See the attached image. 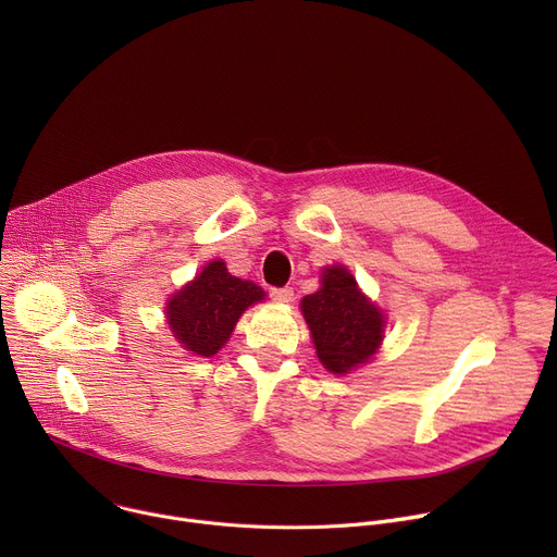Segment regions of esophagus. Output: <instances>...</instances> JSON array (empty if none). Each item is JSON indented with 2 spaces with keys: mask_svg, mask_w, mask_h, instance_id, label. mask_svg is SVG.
I'll list each match as a JSON object with an SVG mask.
<instances>
[{
  "mask_svg": "<svg viewBox=\"0 0 557 557\" xmlns=\"http://www.w3.org/2000/svg\"><path fill=\"white\" fill-rule=\"evenodd\" d=\"M293 288L290 286H280V288H271V297L275 299V301H280V304H288V301H293Z\"/></svg>",
  "mask_w": 557,
  "mask_h": 557,
  "instance_id": "1",
  "label": "esophagus"
}]
</instances>
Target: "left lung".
Masks as SVG:
<instances>
[{
	"instance_id": "8db88e82",
	"label": "left lung",
	"mask_w": 557,
	"mask_h": 557,
	"mask_svg": "<svg viewBox=\"0 0 557 557\" xmlns=\"http://www.w3.org/2000/svg\"><path fill=\"white\" fill-rule=\"evenodd\" d=\"M317 357L344 374L366 363L383 339V314L357 288L355 277L344 267L324 269L322 288L301 299Z\"/></svg>"
}]
</instances>
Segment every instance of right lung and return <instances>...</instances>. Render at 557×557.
I'll return each mask as SVG.
<instances>
[{"mask_svg": "<svg viewBox=\"0 0 557 557\" xmlns=\"http://www.w3.org/2000/svg\"><path fill=\"white\" fill-rule=\"evenodd\" d=\"M260 299H264L260 286L231 275L218 260L172 297L168 304L170 329L187 350L211 357L228 339L240 314Z\"/></svg>", "mask_w": 557, "mask_h": 557, "instance_id": "right-lung-1", "label": "right lung"}]
</instances>
